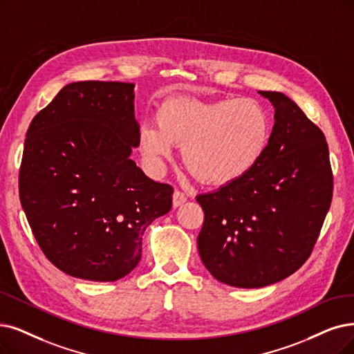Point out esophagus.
<instances>
[{
	"label": "esophagus",
	"mask_w": 354,
	"mask_h": 354,
	"mask_svg": "<svg viewBox=\"0 0 354 354\" xmlns=\"http://www.w3.org/2000/svg\"><path fill=\"white\" fill-rule=\"evenodd\" d=\"M186 201H187V196H186L185 193L180 192V190H176V192H174V194H173V206H174V207L181 206Z\"/></svg>",
	"instance_id": "esophagus-1"
}]
</instances>
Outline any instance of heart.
I'll list each match as a JSON object with an SVG mask.
<instances>
[{
  "label": "heart",
  "instance_id": "heart-1",
  "mask_svg": "<svg viewBox=\"0 0 354 354\" xmlns=\"http://www.w3.org/2000/svg\"><path fill=\"white\" fill-rule=\"evenodd\" d=\"M273 132L267 109L254 98H222L215 102L177 97L158 109L157 123L139 129V147L155 165L183 145L181 157L189 171L207 186H223L244 177L270 145Z\"/></svg>",
  "mask_w": 354,
  "mask_h": 354
}]
</instances>
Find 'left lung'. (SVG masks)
Listing matches in <instances>:
<instances>
[{
    "instance_id": "obj_1",
    "label": "left lung",
    "mask_w": 354,
    "mask_h": 354,
    "mask_svg": "<svg viewBox=\"0 0 354 354\" xmlns=\"http://www.w3.org/2000/svg\"><path fill=\"white\" fill-rule=\"evenodd\" d=\"M274 107L272 140L244 177L199 194L197 236L209 273L234 288H264L308 260L331 205L333 173L324 133L279 91H259Z\"/></svg>"
}]
</instances>
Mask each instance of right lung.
<instances>
[{
    "instance_id": "right-lung-1",
    "label": "right lung",
    "mask_w": 354,
    "mask_h": 354,
    "mask_svg": "<svg viewBox=\"0 0 354 354\" xmlns=\"http://www.w3.org/2000/svg\"><path fill=\"white\" fill-rule=\"evenodd\" d=\"M133 90L129 82H71L27 131L20 202L39 247L69 276L129 274L145 230L171 209L173 187L131 160L139 147Z\"/></svg>"
}]
</instances>
